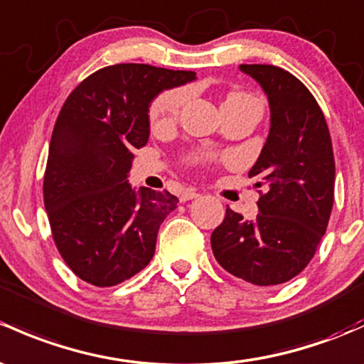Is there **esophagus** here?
Returning a JSON list of instances; mask_svg holds the SVG:
<instances>
[{"label":"esophagus","mask_w":364,"mask_h":364,"mask_svg":"<svg viewBox=\"0 0 364 364\" xmlns=\"http://www.w3.org/2000/svg\"><path fill=\"white\" fill-rule=\"evenodd\" d=\"M198 197H200V193L195 192V190H186V192L181 193V202L193 200V198H198Z\"/></svg>","instance_id":"obj_1"}]
</instances>
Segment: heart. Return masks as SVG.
<instances>
[{
	"mask_svg": "<svg viewBox=\"0 0 364 364\" xmlns=\"http://www.w3.org/2000/svg\"><path fill=\"white\" fill-rule=\"evenodd\" d=\"M186 94L185 90H169L166 94H162L160 97H156V101L151 105L150 109V118L151 124L155 127H162V125H167L169 122L174 120L178 117L179 109H181L183 102H185ZM247 99H256L250 94H244V92H232L228 94V97L225 99V105H233V102L247 101ZM258 101V99H256Z\"/></svg>",
	"mask_w": 364,
	"mask_h": 364,
	"instance_id": "heart-1",
	"label": "heart"
}]
</instances>
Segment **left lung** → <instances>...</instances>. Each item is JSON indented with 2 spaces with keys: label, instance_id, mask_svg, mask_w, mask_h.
Masks as SVG:
<instances>
[{
  "label": "left lung",
  "instance_id": "obj_1",
  "mask_svg": "<svg viewBox=\"0 0 364 364\" xmlns=\"http://www.w3.org/2000/svg\"><path fill=\"white\" fill-rule=\"evenodd\" d=\"M269 99L270 131L251 167L258 216L246 221L227 208L211 235L216 262L256 286H275L298 275L319 246L335 190L330 131L319 105L291 73L269 64H240Z\"/></svg>",
  "mask_w": 364,
  "mask_h": 364
}]
</instances>
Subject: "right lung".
Returning a JSON list of instances; mask_svg holds the SVG:
<instances>
[{
	"instance_id": "obj_1",
	"label": "right lung",
	"mask_w": 364,
	"mask_h": 364,
	"mask_svg": "<svg viewBox=\"0 0 364 364\" xmlns=\"http://www.w3.org/2000/svg\"><path fill=\"white\" fill-rule=\"evenodd\" d=\"M193 71L114 64L92 73L64 102L53 127L43 200L55 246L82 281L108 288L144 269L178 197L132 188L134 150L150 137V105Z\"/></svg>"
}]
</instances>
